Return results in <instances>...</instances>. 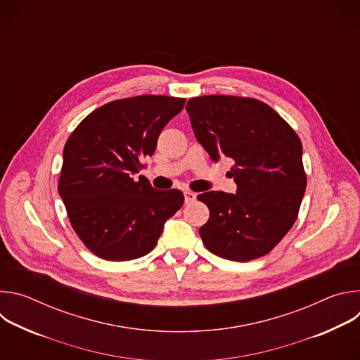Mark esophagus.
<instances>
[{
	"mask_svg": "<svg viewBox=\"0 0 360 360\" xmlns=\"http://www.w3.org/2000/svg\"><path fill=\"white\" fill-rule=\"evenodd\" d=\"M184 195H185V202L186 203H191V202H193L196 199V195L193 192H191V191H185Z\"/></svg>",
	"mask_w": 360,
	"mask_h": 360,
	"instance_id": "esophagus-1",
	"label": "esophagus"
}]
</instances>
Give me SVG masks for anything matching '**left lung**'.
<instances>
[{"label":"left lung","mask_w":360,"mask_h":360,"mask_svg":"<svg viewBox=\"0 0 360 360\" xmlns=\"http://www.w3.org/2000/svg\"><path fill=\"white\" fill-rule=\"evenodd\" d=\"M186 112L212 161L228 157L236 193L203 192L210 219L203 245L224 259L248 262L268 255L293 226L306 188L302 142L265 102L235 95L191 98Z\"/></svg>","instance_id":"1"}]
</instances>
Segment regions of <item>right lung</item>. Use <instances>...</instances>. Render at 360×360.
Instances as JSON below:
<instances>
[{"instance_id": "right-lung-1", "label": "right lung", "mask_w": 360, "mask_h": 360, "mask_svg": "<svg viewBox=\"0 0 360 360\" xmlns=\"http://www.w3.org/2000/svg\"><path fill=\"white\" fill-rule=\"evenodd\" d=\"M185 98L138 95L86 115L64 146L58 192L72 229L98 258L132 261L155 248L164 224L184 205L178 189H153L136 174Z\"/></svg>"}]
</instances>
